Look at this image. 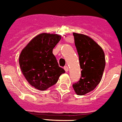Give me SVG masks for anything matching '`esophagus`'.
<instances>
[{
  "label": "esophagus",
  "mask_w": 122,
  "mask_h": 122,
  "mask_svg": "<svg viewBox=\"0 0 122 122\" xmlns=\"http://www.w3.org/2000/svg\"><path fill=\"white\" fill-rule=\"evenodd\" d=\"M64 69V70H65V71H66V72H68V71H69V67H68V66H65Z\"/></svg>",
  "instance_id": "obj_1"
}]
</instances>
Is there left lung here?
Segmentation results:
<instances>
[{"instance_id": "obj_1", "label": "left lung", "mask_w": 122, "mask_h": 122, "mask_svg": "<svg viewBox=\"0 0 122 122\" xmlns=\"http://www.w3.org/2000/svg\"><path fill=\"white\" fill-rule=\"evenodd\" d=\"M81 71V76L73 88L77 95H84L94 90L101 81L105 67V53L91 38L74 33Z\"/></svg>"}]
</instances>
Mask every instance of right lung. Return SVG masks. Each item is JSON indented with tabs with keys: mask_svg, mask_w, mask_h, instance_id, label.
Returning a JSON list of instances; mask_svg holds the SVG:
<instances>
[{
	"mask_svg": "<svg viewBox=\"0 0 122 122\" xmlns=\"http://www.w3.org/2000/svg\"><path fill=\"white\" fill-rule=\"evenodd\" d=\"M61 39L56 34L41 33L22 49L19 62L22 74L30 85L45 91L57 82L65 73L58 66L53 49Z\"/></svg>",
	"mask_w": 122,
	"mask_h": 122,
	"instance_id": "right-lung-1",
	"label": "right lung"
}]
</instances>
